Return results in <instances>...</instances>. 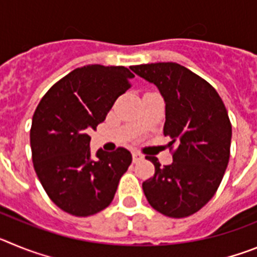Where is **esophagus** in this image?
<instances>
[{
  "label": "esophagus",
  "instance_id": "esophagus-1",
  "mask_svg": "<svg viewBox=\"0 0 257 257\" xmlns=\"http://www.w3.org/2000/svg\"><path fill=\"white\" fill-rule=\"evenodd\" d=\"M143 160V156L140 153H138V152H134L133 153V161H134V163H136V162H139V161H142Z\"/></svg>",
  "mask_w": 257,
  "mask_h": 257
}]
</instances>
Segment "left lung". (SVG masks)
<instances>
[{
    "mask_svg": "<svg viewBox=\"0 0 257 257\" xmlns=\"http://www.w3.org/2000/svg\"><path fill=\"white\" fill-rule=\"evenodd\" d=\"M154 83L166 103L163 135L170 138L172 163L156 157L153 178L143 183L149 205L165 216L196 213L216 193L230 157L231 123L221 97L210 83L178 63L134 65Z\"/></svg>",
    "mask_w": 257,
    "mask_h": 257,
    "instance_id": "8db88e82",
    "label": "left lung"
}]
</instances>
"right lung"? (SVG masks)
Masks as SVG:
<instances>
[{
    "label": "right lung",
    "instance_id": "add662e5",
    "mask_svg": "<svg viewBox=\"0 0 257 257\" xmlns=\"http://www.w3.org/2000/svg\"><path fill=\"white\" fill-rule=\"evenodd\" d=\"M133 77L124 67L77 68L52 86L36 108L31 127L35 171L50 199L73 216L108 207L133 162L126 148L99 149L92 160L88 135L131 87Z\"/></svg>",
    "mask_w": 257,
    "mask_h": 257
}]
</instances>
